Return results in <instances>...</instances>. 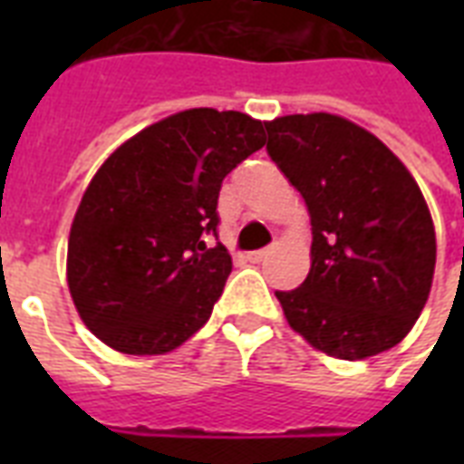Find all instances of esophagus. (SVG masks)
Returning <instances> with one entry per match:
<instances>
[{"mask_svg":"<svg viewBox=\"0 0 464 464\" xmlns=\"http://www.w3.org/2000/svg\"><path fill=\"white\" fill-rule=\"evenodd\" d=\"M272 253V247H262V250H255V253H247L246 257L250 262H262L265 260V257H267V255Z\"/></svg>","mask_w":464,"mask_h":464,"instance_id":"esophagus-1","label":"esophagus"}]
</instances>
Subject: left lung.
<instances>
[{
	"mask_svg": "<svg viewBox=\"0 0 464 464\" xmlns=\"http://www.w3.org/2000/svg\"><path fill=\"white\" fill-rule=\"evenodd\" d=\"M265 127L269 156L304 195L313 226L305 282L275 291L284 315L337 359L388 352L421 315L436 267L417 180L378 137L330 112Z\"/></svg>",
	"mask_w": 464,
	"mask_h": 464,
	"instance_id": "left-lung-1",
	"label": "left lung"
}]
</instances>
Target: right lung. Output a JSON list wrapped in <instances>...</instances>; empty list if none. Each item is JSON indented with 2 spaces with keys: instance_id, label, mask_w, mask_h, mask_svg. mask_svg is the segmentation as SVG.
I'll use <instances>...</instances> for the list:
<instances>
[{
  "instance_id": "right-lung-1",
  "label": "right lung",
  "mask_w": 464,
  "mask_h": 464,
  "mask_svg": "<svg viewBox=\"0 0 464 464\" xmlns=\"http://www.w3.org/2000/svg\"><path fill=\"white\" fill-rule=\"evenodd\" d=\"M262 147L260 120L192 108L134 134L98 168L69 233L67 282L101 342L154 356L209 320L233 265L204 236L217 238L224 178Z\"/></svg>"
}]
</instances>
